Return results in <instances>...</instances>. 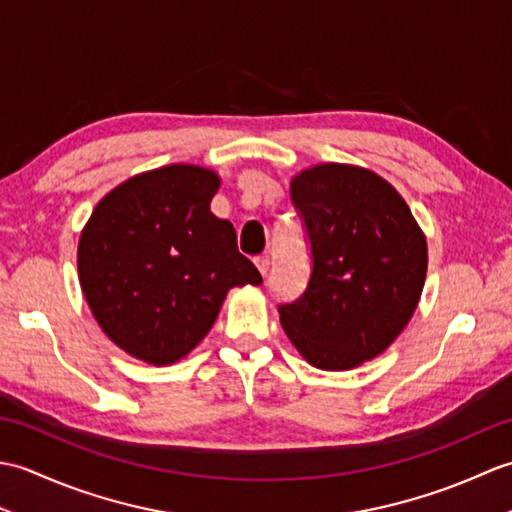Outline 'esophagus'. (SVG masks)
Wrapping results in <instances>:
<instances>
[{
    "mask_svg": "<svg viewBox=\"0 0 512 512\" xmlns=\"http://www.w3.org/2000/svg\"><path fill=\"white\" fill-rule=\"evenodd\" d=\"M255 266H257V270H259V273H262L264 277L268 275V270H270V259L266 257V255H262V257H257L255 259Z\"/></svg>",
    "mask_w": 512,
    "mask_h": 512,
    "instance_id": "34e87169",
    "label": "esophagus"
}]
</instances>
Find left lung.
<instances>
[{"label":"left lung","instance_id":"obj_1","mask_svg":"<svg viewBox=\"0 0 512 512\" xmlns=\"http://www.w3.org/2000/svg\"><path fill=\"white\" fill-rule=\"evenodd\" d=\"M312 270L279 321L306 361L341 372L372 361L413 317L427 277V239L378 173L325 162L290 182Z\"/></svg>","mask_w":512,"mask_h":512}]
</instances>
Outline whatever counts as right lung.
<instances>
[{"instance_id": "obj_1", "label": "right lung", "mask_w": 512, "mask_h": 512, "mask_svg": "<svg viewBox=\"0 0 512 512\" xmlns=\"http://www.w3.org/2000/svg\"><path fill=\"white\" fill-rule=\"evenodd\" d=\"M217 189L220 176L195 165L138 173L83 228L76 266L85 301L138 361H180L209 334L228 290L262 284L233 224L211 213Z\"/></svg>"}]
</instances>
